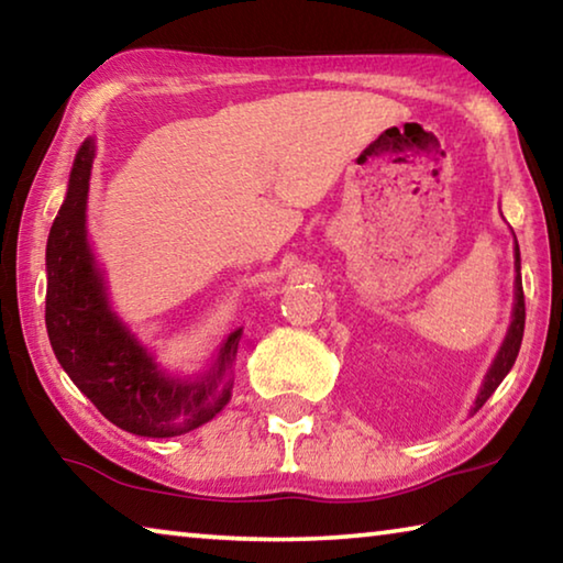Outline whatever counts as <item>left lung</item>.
<instances>
[{
	"instance_id": "1",
	"label": "left lung",
	"mask_w": 563,
	"mask_h": 563,
	"mask_svg": "<svg viewBox=\"0 0 563 563\" xmlns=\"http://www.w3.org/2000/svg\"><path fill=\"white\" fill-rule=\"evenodd\" d=\"M514 271H517V278H514V312H511V325L507 330V338H504L501 347L494 357L487 377H484L479 395H476V402L472 412H479L482 405L494 395V389L501 385V379L509 375V369L517 362L521 338H523V320H527V308H523V288H521V258H519V243L514 238Z\"/></svg>"
}]
</instances>
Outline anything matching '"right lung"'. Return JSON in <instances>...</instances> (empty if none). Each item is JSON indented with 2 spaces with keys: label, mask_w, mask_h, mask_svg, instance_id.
<instances>
[{
  "label": "right lung",
  "mask_w": 563,
  "mask_h": 563,
  "mask_svg": "<svg viewBox=\"0 0 563 563\" xmlns=\"http://www.w3.org/2000/svg\"><path fill=\"white\" fill-rule=\"evenodd\" d=\"M97 146L76 151L69 188L46 241V332L71 383L121 430L178 437L211 422L231 399L243 328L228 335L213 365L196 377L161 369L111 310L107 283L87 238V201Z\"/></svg>",
  "instance_id": "right-lung-1"
}]
</instances>
